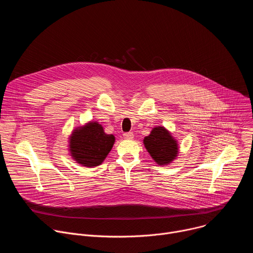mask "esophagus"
<instances>
[{
    "label": "esophagus",
    "instance_id": "obj_1",
    "mask_svg": "<svg viewBox=\"0 0 253 253\" xmlns=\"http://www.w3.org/2000/svg\"><path fill=\"white\" fill-rule=\"evenodd\" d=\"M123 137L124 139L126 140H132L134 138V134L132 132H127V133H124L123 134Z\"/></svg>",
    "mask_w": 253,
    "mask_h": 253
}]
</instances>
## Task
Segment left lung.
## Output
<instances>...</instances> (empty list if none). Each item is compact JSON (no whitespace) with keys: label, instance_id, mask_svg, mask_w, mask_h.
I'll use <instances>...</instances> for the list:
<instances>
[{"label":"left lung","instance_id":"8db88e82","mask_svg":"<svg viewBox=\"0 0 253 253\" xmlns=\"http://www.w3.org/2000/svg\"><path fill=\"white\" fill-rule=\"evenodd\" d=\"M143 143L150 156L159 165L170 164L178 156V143L164 127L153 128L150 134L144 138Z\"/></svg>","mask_w":253,"mask_h":253}]
</instances>
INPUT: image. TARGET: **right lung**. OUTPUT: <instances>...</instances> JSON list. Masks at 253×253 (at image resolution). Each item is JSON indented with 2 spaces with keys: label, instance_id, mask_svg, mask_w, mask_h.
I'll return each mask as SVG.
<instances>
[{
  "label": "right lung",
  "instance_id": "add662e5",
  "mask_svg": "<svg viewBox=\"0 0 253 253\" xmlns=\"http://www.w3.org/2000/svg\"><path fill=\"white\" fill-rule=\"evenodd\" d=\"M114 142V135L106 134L102 125L90 121L72 132L69 151L77 163L85 167H95L105 160Z\"/></svg>",
  "mask_w": 253,
  "mask_h": 253
}]
</instances>
